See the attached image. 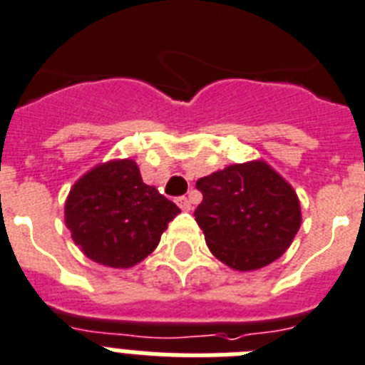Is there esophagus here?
<instances>
[{"label":"esophagus","instance_id":"1","mask_svg":"<svg viewBox=\"0 0 365 365\" xmlns=\"http://www.w3.org/2000/svg\"><path fill=\"white\" fill-rule=\"evenodd\" d=\"M176 204L180 205V209H182V211H191V200H189V198H187V196H180L178 200H176Z\"/></svg>","mask_w":365,"mask_h":365}]
</instances>
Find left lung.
<instances>
[{
    "label": "left lung",
    "mask_w": 365,
    "mask_h": 365,
    "mask_svg": "<svg viewBox=\"0 0 365 365\" xmlns=\"http://www.w3.org/2000/svg\"><path fill=\"white\" fill-rule=\"evenodd\" d=\"M204 200L195 217L215 257L237 272L277 261L301 226L294 187L266 163H233L196 182Z\"/></svg>",
    "instance_id": "8db88e82"
}]
</instances>
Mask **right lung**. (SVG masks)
Here are the masks:
<instances>
[{
    "instance_id": "add662e5",
    "label": "right lung",
    "mask_w": 365,
    "mask_h": 365,
    "mask_svg": "<svg viewBox=\"0 0 365 365\" xmlns=\"http://www.w3.org/2000/svg\"><path fill=\"white\" fill-rule=\"evenodd\" d=\"M180 209L141 178L134 160L95 165L73 183L64 220L73 242L93 262L132 268L160 244Z\"/></svg>"
}]
</instances>
